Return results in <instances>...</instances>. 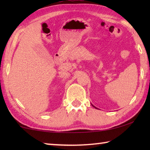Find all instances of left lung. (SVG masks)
<instances>
[{
	"label": "left lung",
	"instance_id": "obj_1",
	"mask_svg": "<svg viewBox=\"0 0 150 150\" xmlns=\"http://www.w3.org/2000/svg\"><path fill=\"white\" fill-rule=\"evenodd\" d=\"M92 106H93V105H92ZM94 107H95V108H96V107H95V106H94Z\"/></svg>",
	"mask_w": 150,
	"mask_h": 150
}]
</instances>
